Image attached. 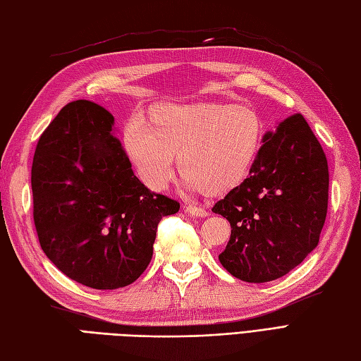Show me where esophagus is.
Here are the masks:
<instances>
[{
	"mask_svg": "<svg viewBox=\"0 0 361 361\" xmlns=\"http://www.w3.org/2000/svg\"><path fill=\"white\" fill-rule=\"evenodd\" d=\"M185 213H188L190 216H195V217H207L208 213L200 207H192V205H187L185 207Z\"/></svg>",
	"mask_w": 361,
	"mask_h": 361,
	"instance_id": "obj_1",
	"label": "esophagus"
}]
</instances>
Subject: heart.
I'll return each mask as SVG.
<instances>
[{"instance_id": "1", "label": "heart", "mask_w": 361, "mask_h": 361, "mask_svg": "<svg viewBox=\"0 0 361 361\" xmlns=\"http://www.w3.org/2000/svg\"><path fill=\"white\" fill-rule=\"evenodd\" d=\"M265 122L250 107L207 102L165 104L150 111V127L130 121L124 147L148 187L162 190L174 171V157L190 190L221 197L250 178L265 144Z\"/></svg>"}]
</instances>
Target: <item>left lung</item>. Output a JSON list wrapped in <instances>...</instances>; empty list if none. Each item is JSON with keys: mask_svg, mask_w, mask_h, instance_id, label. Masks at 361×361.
I'll return each instance as SVG.
<instances>
[{"mask_svg": "<svg viewBox=\"0 0 361 361\" xmlns=\"http://www.w3.org/2000/svg\"><path fill=\"white\" fill-rule=\"evenodd\" d=\"M328 188L326 156L305 118L277 122L250 178L213 207L231 225L222 267L243 282L265 283L300 265L319 245Z\"/></svg>", "mask_w": 361, "mask_h": 361, "instance_id": "obj_1", "label": "left lung"}]
</instances>
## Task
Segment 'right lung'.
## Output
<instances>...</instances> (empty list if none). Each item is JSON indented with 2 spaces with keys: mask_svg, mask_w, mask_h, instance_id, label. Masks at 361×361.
Returning <instances> with one entry per match:
<instances>
[{
  "mask_svg": "<svg viewBox=\"0 0 361 361\" xmlns=\"http://www.w3.org/2000/svg\"><path fill=\"white\" fill-rule=\"evenodd\" d=\"M33 221L42 251L78 283L124 288L147 269L157 224L180 205L148 190L101 105L75 101L58 113L32 165Z\"/></svg>",
  "mask_w": 361,
  "mask_h": 361,
  "instance_id": "right-lung-1",
  "label": "right lung"
}]
</instances>
